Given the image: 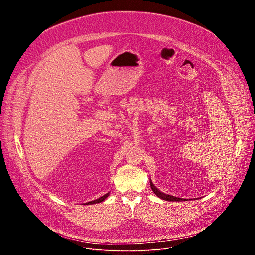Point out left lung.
Segmentation results:
<instances>
[{"label":"left lung","instance_id":"8db88e82","mask_svg":"<svg viewBox=\"0 0 255 255\" xmlns=\"http://www.w3.org/2000/svg\"><path fill=\"white\" fill-rule=\"evenodd\" d=\"M150 187L153 191V193L158 197L160 198L161 200H165V201H170V202H181V201H185V199H180V198H176V197H173V196H170V195H167V194H164L162 192H160L158 189H156V187L152 184V181L150 179Z\"/></svg>","mask_w":255,"mask_h":255}]
</instances>
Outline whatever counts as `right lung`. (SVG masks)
Here are the masks:
<instances>
[{
  "mask_svg": "<svg viewBox=\"0 0 255 255\" xmlns=\"http://www.w3.org/2000/svg\"><path fill=\"white\" fill-rule=\"evenodd\" d=\"M109 194L110 193H108V194H106V195H104L103 197H101V198H99V199H97V200H95V201H91V202H89V203H86L87 205H93V204H97V203H101V202H103V201H105V199H107V197L109 196Z\"/></svg>",
  "mask_w": 255,
  "mask_h": 255,
  "instance_id": "obj_1",
  "label": "right lung"
}]
</instances>
